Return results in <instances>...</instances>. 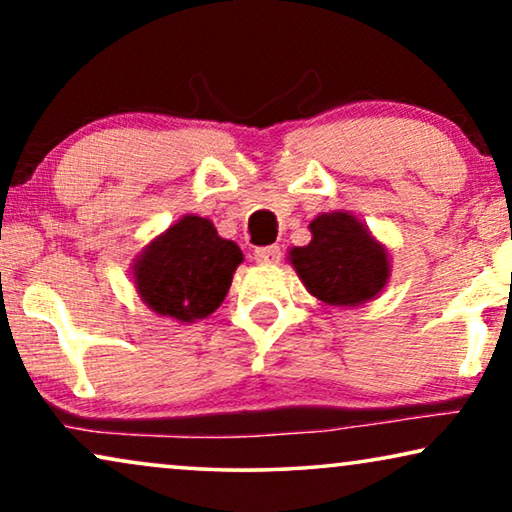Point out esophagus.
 <instances>
[{
	"label": "esophagus",
	"instance_id": "1",
	"mask_svg": "<svg viewBox=\"0 0 512 512\" xmlns=\"http://www.w3.org/2000/svg\"><path fill=\"white\" fill-rule=\"evenodd\" d=\"M254 258H256V263H263V265L279 263L282 261V249L275 247V244H272V247H261L254 251Z\"/></svg>",
	"mask_w": 512,
	"mask_h": 512
}]
</instances>
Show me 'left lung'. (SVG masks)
<instances>
[{
    "mask_svg": "<svg viewBox=\"0 0 512 512\" xmlns=\"http://www.w3.org/2000/svg\"><path fill=\"white\" fill-rule=\"evenodd\" d=\"M310 233V244L293 247L289 261L321 303L356 307L384 289L391 272L389 254L356 216L321 214L310 223Z\"/></svg>",
    "mask_w": 512,
    "mask_h": 512,
    "instance_id": "8db88e82",
    "label": "left lung"
}]
</instances>
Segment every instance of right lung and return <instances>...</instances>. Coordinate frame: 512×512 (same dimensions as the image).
<instances>
[{
  "label": "right lung",
  "instance_id": "right-lung-1",
  "mask_svg": "<svg viewBox=\"0 0 512 512\" xmlns=\"http://www.w3.org/2000/svg\"><path fill=\"white\" fill-rule=\"evenodd\" d=\"M242 258L212 221L186 214L135 258V289L156 314L193 324L223 303Z\"/></svg>",
  "mask_w": 512,
  "mask_h": 512
}]
</instances>
